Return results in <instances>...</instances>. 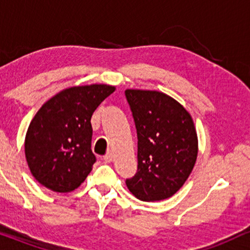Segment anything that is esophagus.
I'll return each mask as SVG.
<instances>
[{
  "label": "esophagus",
  "instance_id": "obj_1",
  "mask_svg": "<svg viewBox=\"0 0 250 250\" xmlns=\"http://www.w3.org/2000/svg\"><path fill=\"white\" fill-rule=\"evenodd\" d=\"M104 161H105L106 163H111L112 161H113V153L112 152L107 153V155L104 157Z\"/></svg>",
  "mask_w": 250,
  "mask_h": 250
}]
</instances>
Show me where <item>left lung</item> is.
Wrapping results in <instances>:
<instances>
[{
	"label": "left lung",
	"instance_id": "obj_1",
	"mask_svg": "<svg viewBox=\"0 0 250 250\" xmlns=\"http://www.w3.org/2000/svg\"><path fill=\"white\" fill-rule=\"evenodd\" d=\"M138 137V170L126 186L140 201L167 200L195 167L198 138L189 112L158 91L126 89Z\"/></svg>",
	"mask_w": 250,
	"mask_h": 250
}]
</instances>
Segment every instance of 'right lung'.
<instances>
[{"mask_svg": "<svg viewBox=\"0 0 250 250\" xmlns=\"http://www.w3.org/2000/svg\"><path fill=\"white\" fill-rule=\"evenodd\" d=\"M116 91L105 83L73 86L53 95L30 122L24 138L27 164L41 186L69 192L81 186L95 163L91 118Z\"/></svg>", "mask_w": 250, "mask_h": 250, "instance_id": "right-lung-1", "label": "right lung"}]
</instances>
